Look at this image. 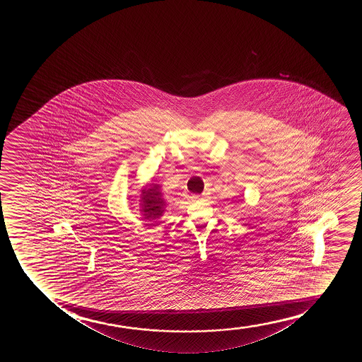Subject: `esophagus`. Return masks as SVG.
Wrapping results in <instances>:
<instances>
[{
  "instance_id": "34e87169",
  "label": "esophagus",
  "mask_w": 362,
  "mask_h": 362,
  "mask_svg": "<svg viewBox=\"0 0 362 362\" xmlns=\"http://www.w3.org/2000/svg\"><path fill=\"white\" fill-rule=\"evenodd\" d=\"M199 199H200L199 195H193V197H192V200H199Z\"/></svg>"
}]
</instances>
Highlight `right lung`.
I'll list each match as a JSON object with an SVG mask.
<instances>
[{"label": "right lung", "mask_w": 362, "mask_h": 362, "mask_svg": "<svg viewBox=\"0 0 362 362\" xmlns=\"http://www.w3.org/2000/svg\"><path fill=\"white\" fill-rule=\"evenodd\" d=\"M160 184L156 180H151L141 189L139 194V211L142 214V220L151 223L146 225H158L159 218L163 216L167 202L162 193Z\"/></svg>", "instance_id": "obj_1"}]
</instances>
